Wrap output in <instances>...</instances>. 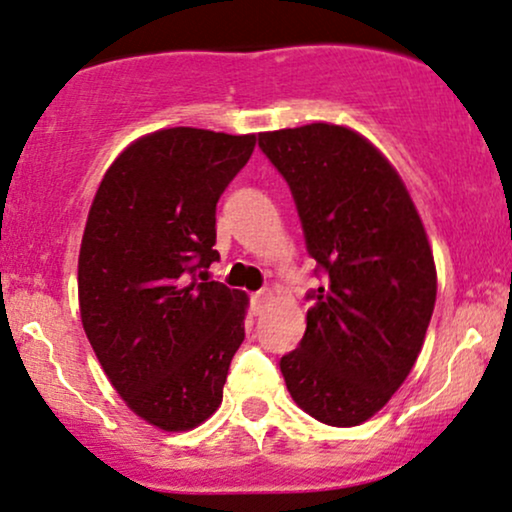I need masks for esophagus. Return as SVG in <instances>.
I'll return each instance as SVG.
<instances>
[{"mask_svg":"<svg viewBox=\"0 0 512 512\" xmlns=\"http://www.w3.org/2000/svg\"><path fill=\"white\" fill-rule=\"evenodd\" d=\"M269 298H272V288L264 286V288H260V291H257L255 295H252V303H255L257 307H262L264 303H267Z\"/></svg>","mask_w":512,"mask_h":512,"instance_id":"esophagus-1","label":"esophagus"}]
</instances>
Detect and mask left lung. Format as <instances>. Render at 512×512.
Returning <instances> with one entry per match:
<instances>
[{
  "instance_id": "1",
  "label": "left lung",
  "mask_w": 512,
  "mask_h": 512,
  "mask_svg": "<svg viewBox=\"0 0 512 512\" xmlns=\"http://www.w3.org/2000/svg\"><path fill=\"white\" fill-rule=\"evenodd\" d=\"M257 140L324 276L281 374L307 415L355 427L389 403L422 350L436 303L427 233L396 169L350 128L310 123Z\"/></svg>"
}]
</instances>
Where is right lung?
<instances>
[{"label": "right lung", "instance_id": "add662e5", "mask_svg": "<svg viewBox=\"0 0 512 512\" xmlns=\"http://www.w3.org/2000/svg\"><path fill=\"white\" fill-rule=\"evenodd\" d=\"M252 150L255 135L166 128L128 145L92 200L83 329L128 408L164 432L219 408L245 338L248 295L195 276L219 260L217 202Z\"/></svg>", "mask_w": 512, "mask_h": 512}]
</instances>
